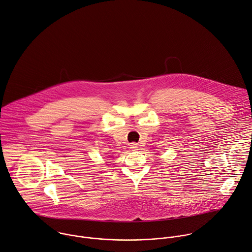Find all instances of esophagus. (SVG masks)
<instances>
[{
  "label": "esophagus",
  "mask_w": 252,
  "mask_h": 252,
  "mask_svg": "<svg viewBox=\"0 0 252 252\" xmlns=\"http://www.w3.org/2000/svg\"><path fill=\"white\" fill-rule=\"evenodd\" d=\"M130 148H131V149H136V148H138V146H137V144L132 143V144L130 145Z\"/></svg>",
  "instance_id": "1"
}]
</instances>
